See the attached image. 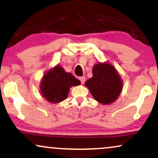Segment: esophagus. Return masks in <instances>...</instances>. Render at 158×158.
I'll return each mask as SVG.
<instances>
[{
	"label": "esophagus",
	"instance_id": "1",
	"mask_svg": "<svg viewBox=\"0 0 158 158\" xmlns=\"http://www.w3.org/2000/svg\"><path fill=\"white\" fill-rule=\"evenodd\" d=\"M79 80H80V81H81V83L83 84L84 83H85V77H79Z\"/></svg>",
	"mask_w": 158,
	"mask_h": 158
}]
</instances>
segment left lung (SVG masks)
I'll return each mask as SVG.
<instances>
[{"instance_id": "left-lung-1", "label": "left lung", "mask_w": 158, "mask_h": 158, "mask_svg": "<svg viewBox=\"0 0 158 158\" xmlns=\"http://www.w3.org/2000/svg\"><path fill=\"white\" fill-rule=\"evenodd\" d=\"M94 99L99 103L107 104L119 97L123 83L118 72L112 64L99 63L93 67V77L85 83Z\"/></svg>"}]
</instances>
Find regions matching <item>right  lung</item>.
<instances>
[{"label": "right lung", "instance_id": "add662e5", "mask_svg": "<svg viewBox=\"0 0 158 158\" xmlns=\"http://www.w3.org/2000/svg\"><path fill=\"white\" fill-rule=\"evenodd\" d=\"M80 84L79 80L57 65L44 75L40 84V91L47 101L51 103H58L67 99L72 86Z\"/></svg>", "mask_w": 158, "mask_h": 158}]
</instances>
